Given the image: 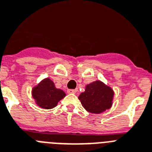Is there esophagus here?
<instances>
[{"label": "esophagus", "instance_id": "obj_1", "mask_svg": "<svg viewBox=\"0 0 152 152\" xmlns=\"http://www.w3.org/2000/svg\"><path fill=\"white\" fill-rule=\"evenodd\" d=\"M76 90H72V89H71V90H68V93L69 94H76Z\"/></svg>", "mask_w": 152, "mask_h": 152}]
</instances>
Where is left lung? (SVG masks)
<instances>
[{
    "mask_svg": "<svg viewBox=\"0 0 152 152\" xmlns=\"http://www.w3.org/2000/svg\"><path fill=\"white\" fill-rule=\"evenodd\" d=\"M113 97L114 91L112 87L101 80H96L86 86L85 91L78 98L87 112L99 114L112 107Z\"/></svg>",
    "mask_w": 152,
    "mask_h": 152,
    "instance_id": "left-lung-1",
    "label": "left lung"
}]
</instances>
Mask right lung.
<instances>
[{
	"label": "right lung",
	"instance_id": "right-lung-1",
	"mask_svg": "<svg viewBox=\"0 0 152 152\" xmlns=\"http://www.w3.org/2000/svg\"><path fill=\"white\" fill-rule=\"evenodd\" d=\"M32 96L40 108L50 109L56 107L66 94L62 90L56 88L50 78H45L33 87Z\"/></svg>",
	"mask_w": 152,
	"mask_h": 152
}]
</instances>
